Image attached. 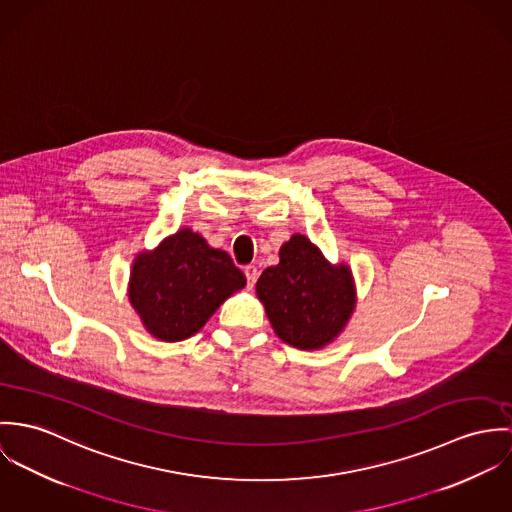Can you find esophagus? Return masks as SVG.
<instances>
[{
	"instance_id": "34e87169",
	"label": "esophagus",
	"mask_w": 512,
	"mask_h": 512,
	"mask_svg": "<svg viewBox=\"0 0 512 512\" xmlns=\"http://www.w3.org/2000/svg\"><path fill=\"white\" fill-rule=\"evenodd\" d=\"M245 277H247V283H249V286H253V284L257 283V277H259L257 267H255V265L245 267Z\"/></svg>"
}]
</instances>
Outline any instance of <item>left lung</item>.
Here are the masks:
<instances>
[{"mask_svg": "<svg viewBox=\"0 0 512 512\" xmlns=\"http://www.w3.org/2000/svg\"><path fill=\"white\" fill-rule=\"evenodd\" d=\"M281 261L257 281L275 334L298 349H320L340 336L355 308V286L347 265H330L306 237L292 235Z\"/></svg>", "mask_w": 512, "mask_h": 512, "instance_id": "1", "label": "left lung"}]
</instances>
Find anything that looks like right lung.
<instances>
[{"mask_svg": "<svg viewBox=\"0 0 512 512\" xmlns=\"http://www.w3.org/2000/svg\"><path fill=\"white\" fill-rule=\"evenodd\" d=\"M245 275L222 249L184 228L135 257L129 277V302L157 340L194 336L235 290Z\"/></svg>", "mask_w": 512, "mask_h": 512, "instance_id": "1", "label": "right lung"}]
</instances>
